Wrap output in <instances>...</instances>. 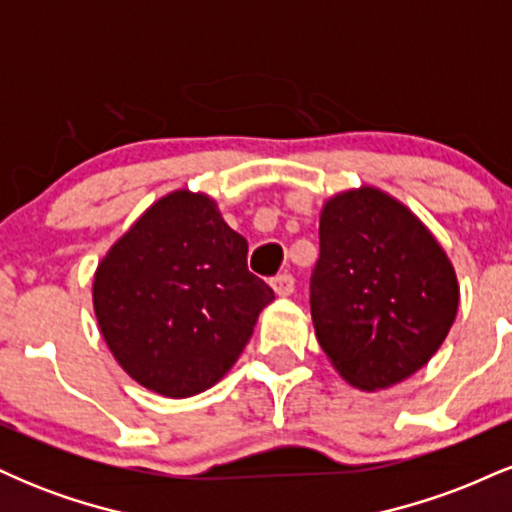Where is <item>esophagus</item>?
Segmentation results:
<instances>
[{
    "mask_svg": "<svg viewBox=\"0 0 512 512\" xmlns=\"http://www.w3.org/2000/svg\"><path fill=\"white\" fill-rule=\"evenodd\" d=\"M272 289L276 296H291V293L296 291V279H293V274L289 272L276 274L272 279Z\"/></svg>",
    "mask_w": 512,
    "mask_h": 512,
    "instance_id": "1",
    "label": "esophagus"
}]
</instances>
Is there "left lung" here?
Instances as JSON below:
<instances>
[{
  "label": "left lung",
  "instance_id": "left-lung-1",
  "mask_svg": "<svg viewBox=\"0 0 512 512\" xmlns=\"http://www.w3.org/2000/svg\"><path fill=\"white\" fill-rule=\"evenodd\" d=\"M457 298L443 248L397 199L363 187L325 204L310 313L351 385L383 390L416 373L448 337Z\"/></svg>",
  "mask_w": 512,
  "mask_h": 512
}]
</instances>
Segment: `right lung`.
Here are the masks:
<instances>
[{"label":"right lung","mask_w":512,"mask_h":512,"mask_svg":"<svg viewBox=\"0 0 512 512\" xmlns=\"http://www.w3.org/2000/svg\"><path fill=\"white\" fill-rule=\"evenodd\" d=\"M274 291L248 272V240L214 199H158L110 248L93 279L103 339L122 368L163 397H192L231 370Z\"/></svg>","instance_id":"add662e5"}]
</instances>
